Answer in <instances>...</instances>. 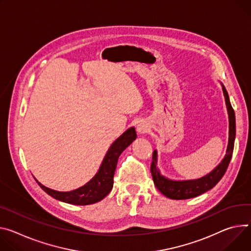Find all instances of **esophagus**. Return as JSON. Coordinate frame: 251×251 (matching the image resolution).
Masks as SVG:
<instances>
[{
    "label": "esophagus",
    "mask_w": 251,
    "mask_h": 251,
    "mask_svg": "<svg viewBox=\"0 0 251 251\" xmlns=\"http://www.w3.org/2000/svg\"><path fill=\"white\" fill-rule=\"evenodd\" d=\"M136 129H137V132H138L139 134H145V133L148 132L149 127H148V125H147L146 122L140 121V122L138 123L137 127H136Z\"/></svg>",
    "instance_id": "1"
}]
</instances>
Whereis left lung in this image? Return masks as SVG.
Listing matches in <instances>:
<instances>
[{
    "label": "left lung",
    "instance_id": "1",
    "mask_svg": "<svg viewBox=\"0 0 251 251\" xmlns=\"http://www.w3.org/2000/svg\"><path fill=\"white\" fill-rule=\"evenodd\" d=\"M223 95L225 97V103L227 107V112H228V119H229V138L228 145H227L226 154L222 161L207 175H205L198 179L193 180H171L163 176L157 167V151L154 150L152 163H151V174L154 181V184L157 189L160 191L163 195L170 199L182 200V199H189L200 194L206 192L213 188L220 179L223 177L226 172L227 167L229 165L231 160L233 148H234V140H235V113L230 104L229 96L225 87L221 84Z\"/></svg>",
    "mask_w": 251,
    "mask_h": 251
}]
</instances>
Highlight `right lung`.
<instances>
[{
	"mask_svg": "<svg viewBox=\"0 0 251 251\" xmlns=\"http://www.w3.org/2000/svg\"><path fill=\"white\" fill-rule=\"evenodd\" d=\"M136 138H137V134H136L134 127L126 130L110 146L97 174L88 183L78 189L69 192L57 191L44 186L36 178L35 179L39 186L45 192L57 200L74 205H89L101 201L110 193L113 188V178L116 170L119 156Z\"/></svg>",
	"mask_w": 251,
	"mask_h": 251,
	"instance_id": "1",
	"label": "right lung"
}]
</instances>
